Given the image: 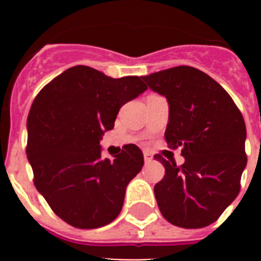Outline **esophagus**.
Segmentation results:
<instances>
[{
    "label": "esophagus",
    "instance_id": "esophagus-1",
    "mask_svg": "<svg viewBox=\"0 0 261 261\" xmlns=\"http://www.w3.org/2000/svg\"><path fill=\"white\" fill-rule=\"evenodd\" d=\"M144 159H145V163H150L153 161V155H151L149 151H145L144 153Z\"/></svg>",
    "mask_w": 261,
    "mask_h": 261
}]
</instances>
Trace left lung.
Returning a JSON list of instances; mask_svg holds the SVG:
<instances>
[{
    "label": "left lung",
    "instance_id": "8db88e82",
    "mask_svg": "<svg viewBox=\"0 0 261 261\" xmlns=\"http://www.w3.org/2000/svg\"><path fill=\"white\" fill-rule=\"evenodd\" d=\"M149 89L168 103L165 138L181 147L176 166L156 154L165 176L154 187L159 211L184 229L211 225L238 196L247 165L246 124L231 96L218 82L192 66H176L144 75Z\"/></svg>",
    "mask_w": 261,
    "mask_h": 261
}]
</instances>
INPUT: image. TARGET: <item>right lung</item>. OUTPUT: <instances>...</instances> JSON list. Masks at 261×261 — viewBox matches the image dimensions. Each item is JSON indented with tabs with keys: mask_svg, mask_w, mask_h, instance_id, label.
<instances>
[{
	"mask_svg": "<svg viewBox=\"0 0 261 261\" xmlns=\"http://www.w3.org/2000/svg\"><path fill=\"white\" fill-rule=\"evenodd\" d=\"M146 89L136 75L111 78L77 65L45 85L32 103L26 151L36 190L69 225L96 229L119 216L144 155L130 144L112 161L102 158L100 140L120 108Z\"/></svg>",
	"mask_w": 261,
	"mask_h": 261,
	"instance_id": "right-lung-1",
	"label": "right lung"
}]
</instances>
